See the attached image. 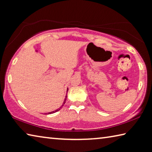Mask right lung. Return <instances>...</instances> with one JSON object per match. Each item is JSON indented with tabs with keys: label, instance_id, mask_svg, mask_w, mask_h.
I'll return each instance as SVG.
<instances>
[{
	"label": "right lung",
	"instance_id": "obj_1",
	"mask_svg": "<svg viewBox=\"0 0 152 152\" xmlns=\"http://www.w3.org/2000/svg\"><path fill=\"white\" fill-rule=\"evenodd\" d=\"M67 91H68V88H67ZM67 97V94H66V96H65V99H64V102H63L62 105H61V107H60L59 108H58V109L56 110H54V111H52V112H50V113H45V114H53V113H56V112L59 111L60 109H61V108L63 107H64V105L65 104V101H66Z\"/></svg>",
	"mask_w": 152,
	"mask_h": 152
}]
</instances>
